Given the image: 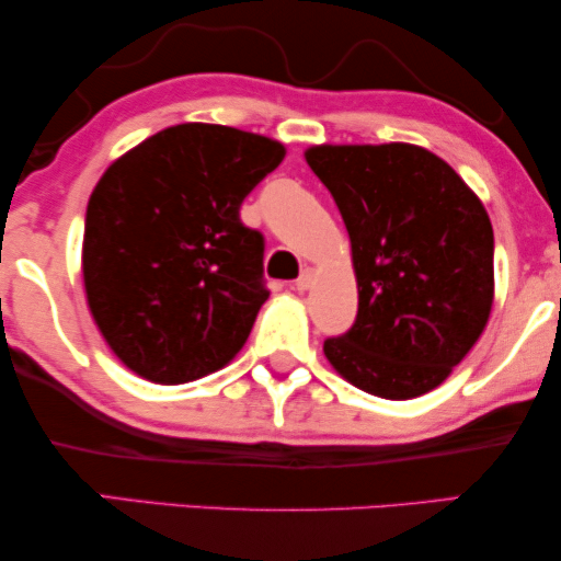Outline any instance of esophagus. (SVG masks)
<instances>
[{"mask_svg": "<svg viewBox=\"0 0 561 561\" xmlns=\"http://www.w3.org/2000/svg\"><path fill=\"white\" fill-rule=\"evenodd\" d=\"M311 283H313V271L311 267H304L294 286H296V290H306V288H311Z\"/></svg>", "mask_w": 561, "mask_h": 561, "instance_id": "esophagus-1", "label": "esophagus"}]
</instances>
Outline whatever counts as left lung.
<instances>
[{
    "instance_id": "8db88e82",
    "label": "left lung",
    "mask_w": 561,
    "mask_h": 561,
    "mask_svg": "<svg viewBox=\"0 0 561 561\" xmlns=\"http://www.w3.org/2000/svg\"><path fill=\"white\" fill-rule=\"evenodd\" d=\"M306 163L352 242L357 319L324 355L388 401L424 396L480 340L493 309V225L455 168L419 145H317Z\"/></svg>"
}]
</instances>
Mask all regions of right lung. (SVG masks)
<instances>
[{
    "label": "right lung",
    "mask_w": 561,
    "mask_h": 561,
    "mask_svg": "<svg viewBox=\"0 0 561 561\" xmlns=\"http://www.w3.org/2000/svg\"><path fill=\"white\" fill-rule=\"evenodd\" d=\"M286 148L225 125L168 127L106 168L87 206L83 286L114 355L179 386L225 367L267 301L244 196Z\"/></svg>",
    "instance_id": "1"
}]
</instances>
